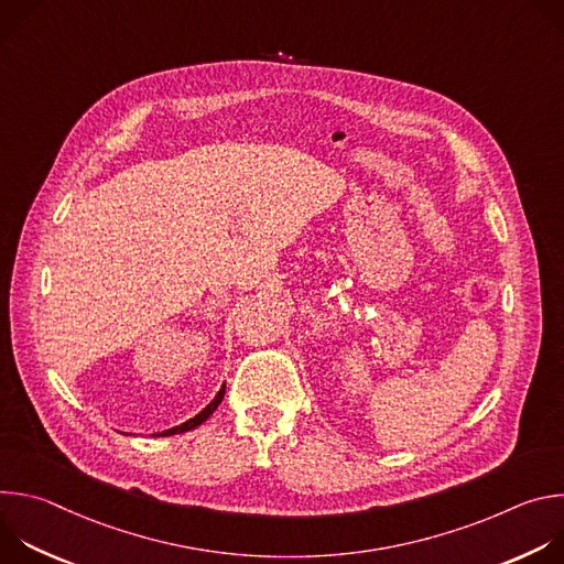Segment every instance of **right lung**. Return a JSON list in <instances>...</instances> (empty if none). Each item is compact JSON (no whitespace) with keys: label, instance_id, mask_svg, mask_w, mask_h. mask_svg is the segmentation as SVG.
<instances>
[{"label":"right lung","instance_id":"add662e5","mask_svg":"<svg viewBox=\"0 0 564 564\" xmlns=\"http://www.w3.org/2000/svg\"><path fill=\"white\" fill-rule=\"evenodd\" d=\"M223 397H225V383L220 386V390L216 392V397L209 401V404L198 413V415H194L192 420H187V422H183V424H178V426H174V429H167V431H163V433H153L155 437H170V435H178V433H187V431H192V429H196V426H200L216 409H218V404L223 401Z\"/></svg>","mask_w":564,"mask_h":564}]
</instances>
